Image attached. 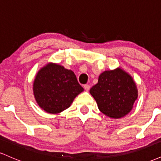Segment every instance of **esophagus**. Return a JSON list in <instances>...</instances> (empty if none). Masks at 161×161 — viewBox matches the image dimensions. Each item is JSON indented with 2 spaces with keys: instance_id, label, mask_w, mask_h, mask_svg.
<instances>
[{
  "instance_id": "obj_1",
  "label": "esophagus",
  "mask_w": 161,
  "mask_h": 161,
  "mask_svg": "<svg viewBox=\"0 0 161 161\" xmlns=\"http://www.w3.org/2000/svg\"><path fill=\"white\" fill-rule=\"evenodd\" d=\"M84 88H85V90H86V91L88 92V90L90 89V86H89V85H88V84L84 85Z\"/></svg>"
}]
</instances>
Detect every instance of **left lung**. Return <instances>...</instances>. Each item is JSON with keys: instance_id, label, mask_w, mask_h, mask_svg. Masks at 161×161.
<instances>
[{"instance_id": "left-lung-1", "label": "left lung", "mask_w": 161, "mask_h": 161, "mask_svg": "<svg viewBox=\"0 0 161 161\" xmlns=\"http://www.w3.org/2000/svg\"><path fill=\"white\" fill-rule=\"evenodd\" d=\"M99 110L109 117L118 119L131 111L137 99L136 83L121 69L104 71L98 82L90 89Z\"/></svg>"}]
</instances>
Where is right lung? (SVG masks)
Here are the masks:
<instances>
[{"label":"right lung","instance_id":"add662e5","mask_svg":"<svg viewBox=\"0 0 161 161\" xmlns=\"http://www.w3.org/2000/svg\"><path fill=\"white\" fill-rule=\"evenodd\" d=\"M83 90L72 70L55 64L40 69L33 84L37 103L49 114H58L69 108Z\"/></svg>","mask_w":161,"mask_h":161}]
</instances>
